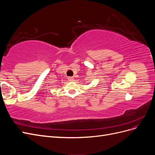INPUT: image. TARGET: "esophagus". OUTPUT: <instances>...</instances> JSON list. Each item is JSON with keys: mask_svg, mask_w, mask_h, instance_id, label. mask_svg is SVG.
Returning <instances> with one entry per match:
<instances>
[{"mask_svg": "<svg viewBox=\"0 0 155 155\" xmlns=\"http://www.w3.org/2000/svg\"><path fill=\"white\" fill-rule=\"evenodd\" d=\"M68 79L69 81H74V78L72 77H69L68 78Z\"/></svg>", "mask_w": 155, "mask_h": 155, "instance_id": "obj_1", "label": "esophagus"}]
</instances>
